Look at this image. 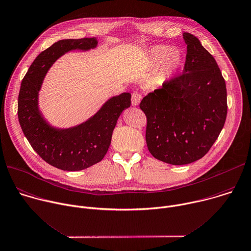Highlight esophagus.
<instances>
[{"label": "esophagus", "instance_id": "1", "mask_svg": "<svg viewBox=\"0 0 251 251\" xmlns=\"http://www.w3.org/2000/svg\"><path fill=\"white\" fill-rule=\"evenodd\" d=\"M141 100H142V95H141L140 93H138V92H134V93L132 94V99H131L132 105H134V106L138 105V104L140 103Z\"/></svg>", "mask_w": 251, "mask_h": 251}]
</instances>
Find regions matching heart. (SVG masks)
Listing matches in <instances>:
<instances>
[{
	"instance_id": "heart-1",
	"label": "heart",
	"mask_w": 251,
	"mask_h": 251,
	"mask_svg": "<svg viewBox=\"0 0 251 251\" xmlns=\"http://www.w3.org/2000/svg\"><path fill=\"white\" fill-rule=\"evenodd\" d=\"M147 61L151 67H160L159 75L164 79L172 77L183 65L181 53L166 45L151 47L147 52Z\"/></svg>"
}]
</instances>
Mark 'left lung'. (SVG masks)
I'll list each match as a JSON object with an SVG mask.
<instances>
[{"instance_id":"obj_1","label":"left lung","mask_w":251,"mask_h":251,"mask_svg":"<svg viewBox=\"0 0 251 251\" xmlns=\"http://www.w3.org/2000/svg\"><path fill=\"white\" fill-rule=\"evenodd\" d=\"M187 54L183 74L146 96V142L151 155L175 165L203 157L226 118V89L214 57L193 34L184 32Z\"/></svg>"}]
</instances>
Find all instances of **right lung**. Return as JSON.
Segmentation results:
<instances>
[{"label":"right lung","instance_id":"add662e5","mask_svg":"<svg viewBox=\"0 0 251 251\" xmlns=\"http://www.w3.org/2000/svg\"><path fill=\"white\" fill-rule=\"evenodd\" d=\"M97 45L95 37L55 42L36 57L21 85L18 115L22 130L39 156L62 171H81L100 162L108 151L120 114L131 105V94L123 93L108 100L86 122L68 129L54 128L42 116L38 93L53 63L69 51H87Z\"/></svg>","mask_w":251,"mask_h":251}]
</instances>
